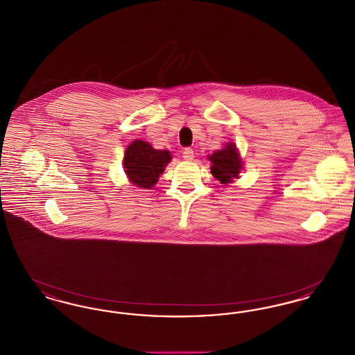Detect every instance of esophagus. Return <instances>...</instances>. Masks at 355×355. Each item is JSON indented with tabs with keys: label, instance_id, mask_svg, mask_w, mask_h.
I'll use <instances>...</instances> for the list:
<instances>
[{
	"label": "esophagus",
	"instance_id": "esophagus-1",
	"mask_svg": "<svg viewBox=\"0 0 355 355\" xmlns=\"http://www.w3.org/2000/svg\"><path fill=\"white\" fill-rule=\"evenodd\" d=\"M182 157H184V159H185V161H191V159L194 158V152H193V149L186 148L185 150H184V154H182Z\"/></svg>",
	"mask_w": 355,
	"mask_h": 355
}]
</instances>
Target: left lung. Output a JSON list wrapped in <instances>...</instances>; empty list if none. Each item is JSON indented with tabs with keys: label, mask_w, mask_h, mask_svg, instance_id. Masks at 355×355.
Instances as JSON below:
<instances>
[{
	"label": "left lung",
	"mask_w": 355,
	"mask_h": 355,
	"mask_svg": "<svg viewBox=\"0 0 355 355\" xmlns=\"http://www.w3.org/2000/svg\"><path fill=\"white\" fill-rule=\"evenodd\" d=\"M207 159L211 162L210 173L223 185L234 182L243 170V161L234 142H227L222 149L207 155Z\"/></svg>",
	"instance_id": "obj_1"
}]
</instances>
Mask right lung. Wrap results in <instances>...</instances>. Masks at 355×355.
I'll return each mask as SVG.
<instances>
[{"mask_svg":"<svg viewBox=\"0 0 355 355\" xmlns=\"http://www.w3.org/2000/svg\"><path fill=\"white\" fill-rule=\"evenodd\" d=\"M171 161L169 150H158L142 139H135L126 146L123 171L130 184L142 189H152Z\"/></svg>","mask_w":355,"mask_h":355,"instance_id":"obj_1","label":"right lung"}]
</instances>
